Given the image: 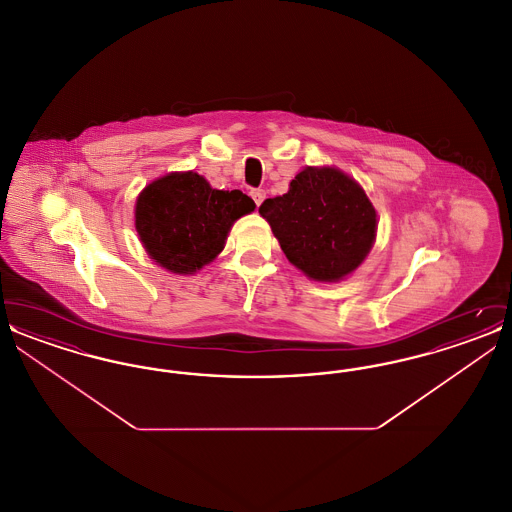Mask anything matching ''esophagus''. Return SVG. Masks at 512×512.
Instances as JSON below:
<instances>
[{
    "label": "esophagus",
    "instance_id": "1",
    "mask_svg": "<svg viewBox=\"0 0 512 512\" xmlns=\"http://www.w3.org/2000/svg\"><path fill=\"white\" fill-rule=\"evenodd\" d=\"M249 194H251V197H253V201L257 203V207H259V205L265 201V197H267L265 190H251Z\"/></svg>",
    "mask_w": 512,
    "mask_h": 512
}]
</instances>
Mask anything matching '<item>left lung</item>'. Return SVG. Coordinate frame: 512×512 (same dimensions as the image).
I'll return each mask as SVG.
<instances>
[{
  "label": "left lung",
  "instance_id": "left-lung-1",
  "mask_svg": "<svg viewBox=\"0 0 512 512\" xmlns=\"http://www.w3.org/2000/svg\"><path fill=\"white\" fill-rule=\"evenodd\" d=\"M293 267L317 282H340L376 240V209L365 190L334 167H305L288 194L259 207Z\"/></svg>",
  "mask_w": 512,
  "mask_h": 512
}]
</instances>
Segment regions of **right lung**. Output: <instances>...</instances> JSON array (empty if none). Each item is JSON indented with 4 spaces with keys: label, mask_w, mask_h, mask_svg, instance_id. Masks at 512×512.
Instances as JSON below:
<instances>
[{
    "label": "right lung",
    "mask_w": 512,
    "mask_h": 512,
    "mask_svg": "<svg viewBox=\"0 0 512 512\" xmlns=\"http://www.w3.org/2000/svg\"><path fill=\"white\" fill-rule=\"evenodd\" d=\"M255 211L240 190H215L197 172H171L136 199L134 222L147 255L174 274H194L224 249L232 224Z\"/></svg>",
    "instance_id": "obj_1"
}]
</instances>
